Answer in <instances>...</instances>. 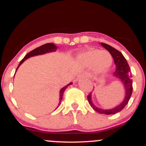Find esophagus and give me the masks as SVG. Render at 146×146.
<instances>
[{"label":"esophagus","instance_id":"1","mask_svg":"<svg viewBox=\"0 0 146 146\" xmlns=\"http://www.w3.org/2000/svg\"><path fill=\"white\" fill-rule=\"evenodd\" d=\"M85 75H84V74H80V75H78V76H77V80H80V79H83V78H85Z\"/></svg>","mask_w":146,"mask_h":146}]
</instances>
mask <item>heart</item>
<instances>
[{
	"instance_id": "b5f03b06",
	"label": "heart",
	"mask_w": 146,
	"mask_h": 146,
	"mask_svg": "<svg viewBox=\"0 0 146 146\" xmlns=\"http://www.w3.org/2000/svg\"><path fill=\"white\" fill-rule=\"evenodd\" d=\"M79 60L84 66H93L99 73H103L109 69L113 63V58L108 51L89 50L79 56Z\"/></svg>"
}]
</instances>
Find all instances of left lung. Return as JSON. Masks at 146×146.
<instances>
[{
	"label": "left lung",
	"instance_id": "8db88e82",
	"mask_svg": "<svg viewBox=\"0 0 146 146\" xmlns=\"http://www.w3.org/2000/svg\"><path fill=\"white\" fill-rule=\"evenodd\" d=\"M102 46H104L106 49L108 50L109 53L113 56L114 62H115V65H116V70L114 72L113 75L116 78H119L123 83L125 90V95L123 101L119 105L115 107L114 108L108 110H104L102 108H98L97 106L93 104L92 102L91 99V93L87 96L88 101L89 102L90 106L94 109L95 111L100 114H104V115H113L121 111L123 109V108L128 103L129 100L131 97L132 93V80L131 71H130V66H129L128 62H127L125 58L123 57L122 53L116 48H113V46L110 45L105 44V43L102 42Z\"/></svg>",
	"mask_w": 146,
	"mask_h": 146
}]
</instances>
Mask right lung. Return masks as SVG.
<instances>
[{
    "mask_svg": "<svg viewBox=\"0 0 146 146\" xmlns=\"http://www.w3.org/2000/svg\"><path fill=\"white\" fill-rule=\"evenodd\" d=\"M56 49H57V46L54 44H53V43H46V44H43V45H42V46H39V47L35 48V49H33V51H30L29 53H28L27 54L26 56H25V58L21 60V62H20L19 64H18L17 68H16V71H17L18 67L21 66V64H23V62H25V60H26L27 59H28V58H30V57L38 56V55L44 54V53H49V52H52V51H56ZM71 84H72V82L68 84V85H66V86H65L64 87H63V88H62L61 90H60V100H59L60 102H59V104H58V106H59L60 104H61L62 99L64 92L65 89H66V88H67V87Z\"/></svg>",
    "mask_w": 146,
    "mask_h": 146,
    "instance_id": "add662e5",
    "label": "right lung"
}]
</instances>
